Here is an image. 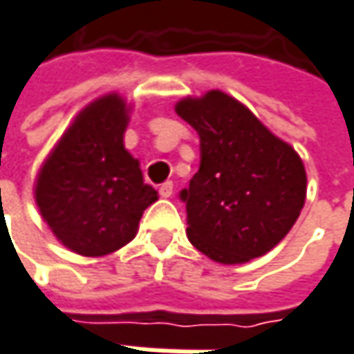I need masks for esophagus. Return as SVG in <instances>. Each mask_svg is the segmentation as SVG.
I'll list each match as a JSON object with an SVG mask.
<instances>
[{"label": "esophagus", "mask_w": 354, "mask_h": 354, "mask_svg": "<svg viewBox=\"0 0 354 354\" xmlns=\"http://www.w3.org/2000/svg\"><path fill=\"white\" fill-rule=\"evenodd\" d=\"M159 195L163 198H169L173 195V183L171 181H165V183L159 187Z\"/></svg>", "instance_id": "esophagus-1"}]
</instances>
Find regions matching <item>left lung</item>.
<instances>
[{
	"label": "left lung",
	"mask_w": 354,
	"mask_h": 354,
	"mask_svg": "<svg viewBox=\"0 0 354 354\" xmlns=\"http://www.w3.org/2000/svg\"><path fill=\"white\" fill-rule=\"evenodd\" d=\"M175 112L197 129L201 165L181 191L187 236L218 264L264 256L295 225L307 175L301 157L236 98L211 90Z\"/></svg>",
	"instance_id": "obj_1"
}]
</instances>
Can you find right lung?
Segmentation results:
<instances>
[{
  "label": "right lung",
  "instance_id": "add662e5",
  "mask_svg": "<svg viewBox=\"0 0 354 354\" xmlns=\"http://www.w3.org/2000/svg\"><path fill=\"white\" fill-rule=\"evenodd\" d=\"M129 106L120 94L90 102L35 181V201L53 234L68 250L98 258L138 234L143 211L157 191L143 183L140 161L124 147Z\"/></svg>",
  "mask_w": 354,
  "mask_h": 354
}]
</instances>
